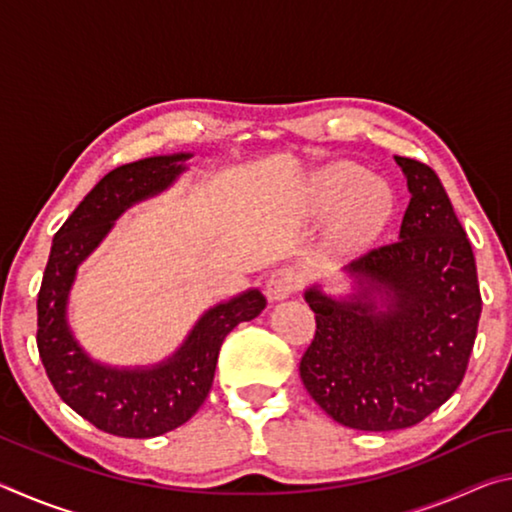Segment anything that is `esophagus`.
<instances>
[{
  "instance_id": "esophagus-1",
  "label": "esophagus",
  "mask_w": 512,
  "mask_h": 512,
  "mask_svg": "<svg viewBox=\"0 0 512 512\" xmlns=\"http://www.w3.org/2000/svg\"><path fill=\"white\" fill-rule=\"evenodd\" d=\"M298 273L293 268H277L266 282V298L271 302L287 300L298 289Z\"/></svg>"
}]
</instances>
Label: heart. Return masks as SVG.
Returning a JSON list of instances; mask_svg holds the SVG:
<instances>
[{
    "label": "heart",
    "instance_id": "heart-1",
    "mask_svg": "<svg viewBox=\"0 0 512 512\" xmlns=\"http://www.w3.org/2000/svg\"><path fill=\"white\" fill-rule=\"evenodd\" d=\"M309 207L316 214L332 212L323 248L345 259L363 253L386 230L395 214V194L359 164L332 162L311 178Z\"/></svg>",
    "mask_w": 512,
    "mask_h": 512
}]
</instances>
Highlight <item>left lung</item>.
Wrapping results in <instances>:
<instances>
[{"label": "left lung", "instance_id": "1", "mask_svg": "<svg viewBox=\"0 0 512 512\" xmlns=\"http://www.w3.org/2000/svg\"><path fill=\"white\" fill-rule=\"evenodd\" d=\"M409 187L400 241L343 268L350 291L305 289L316 336L302 384L329 418L359 431L406 429L465 377L481 316L470 241L436 173L395 155Z\"/></svg>", "mask_w": 512, "mask_h": 512}]
</instances>
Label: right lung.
I'll use <instances>...</instances> for the list:
<instances>
[{
  "instance_id": "add662e5",
  "label": "right lung",
  "mask_w": 512,
  "mask_h": 512,
  "mask_svg": "<svg viewBox=\"0 0 512 512\" xmlns=\"http://www.w3.org/2000/svg\"><path fill=\"white\" fill-rule=\"evenodd\" d=\"M194 153L153 155L103 176L56 232L38 293V350L47 377L69 409L121 438H155L185 424L210 393L225 336L266 307L259 289L216 302L169 357L149 366L94 359L69 325V296L79 266L133 205L153 198L189 169Z\"/></svg>"
}]
</instances>
